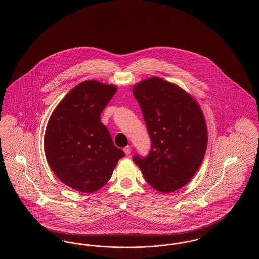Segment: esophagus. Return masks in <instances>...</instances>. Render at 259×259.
<instances>
[{
    "label": "esophagus",
    "mask_w": 259,
    "mask_h": 259,
    "mask_svg": "<svg viewBox=\"0 0 259 259\" xmlns=\"http://www.w3.org/2000/svg\"><path fill=\"white\" fill-rule=\"evenodd\" d=\"M123 151L128 155V154H130L131 153V147L130 146H127V147H125L123 148Z\"/></svg>",
    "instance_id": "1"
}]
</instances>
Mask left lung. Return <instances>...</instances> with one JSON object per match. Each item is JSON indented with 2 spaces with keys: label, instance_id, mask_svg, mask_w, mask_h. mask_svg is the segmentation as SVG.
I'll list each match as a JSON object with an SVG mask.
<instances>
[{
  "label": "left lung",
  "instance_id": "8db88e82",
  "mask_svg": "<svg viewBox=\"0 0 259 259\" xmlns=\"http://www.w3.org/2000/svg\"><path fill=\"white\" fill-rule=\"evenodd\" d=\"M151 140L148 156L133 161L154 189L170 193L185 186L200 168L208 145L207 124L197 101L158 76L133 87Z\"/></svg>",
  "mask_w": 259,
  "mask_h": 259
}]
</instances>
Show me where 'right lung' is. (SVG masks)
<instances>
[{
	"instance_id": "add662e5",
	"label": "right lung",
	"mask_w": 259,
	"mask_h": 259,
	"mask_svg": "<svg viewBox=\"0 0 259 259\" xmlns=\"http://www.w3.org/2000/svg\"><path fill=\"white\" fill-rule=\"evenodd\" d=\"M116 90L112 84L85 80L50 115L44 139L47 160L62 183L77 191L92 193L102 188L125 155L100 118Z\"/></svg>"
}]
</instances>
